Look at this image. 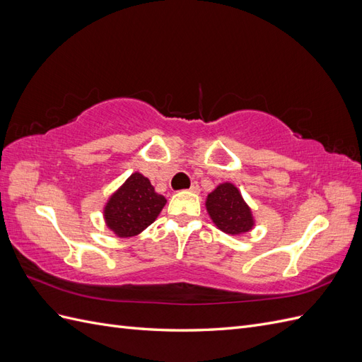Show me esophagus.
I'll return each instance as SVG.
<instances>
[{
  "label": "esophagus",
  "instance_id": "esophagus-1",
  "mask_svg": "<svg viewBox=\"0 0 362 362\" xmlns=\"http://www.w3.org/2000/svg\"><path fill=\"white\" fill-rule=\"evenodd\" d=\"M189 190L193 192V193H199V190H201V189H199V184H198V182H193L192 187H190Z\"/></svg>",
  "mask_w": 362,
  "mask_h": 362
}]
</instances>
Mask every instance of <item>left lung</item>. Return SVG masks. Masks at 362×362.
Here are the masks:
<instances>
[{
  "label": "left lung",
  "instance_id": "1",
  "mask_svg": "<svg viewBox=\"0 0 362 362\" xmlns=\"http://www.w3.org/2000/svg\"><path fill=\"white\" fill-rule=\"evenodd\" d=\"M206 210L218 229L226 234H243L254 226L249 206L233 184L225 182L208 194Z\"/></svg>",
  "mask_w": 362,
  "mask_h": 362
}]
</instances>
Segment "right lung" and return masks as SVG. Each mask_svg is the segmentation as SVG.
I'll return each instance as SVG.
<instances>
[{
	"label": "right lung",
	"instance_id": "obj_1",
	"mask_svg": "<svg viewBox=\"0 0 362 362\" xmlns=\"http://www.w3.org/2000/svg\"><path fill=\"white\" fill-rule=\"evenodd\" d=\"M164 204L148 178L133 173L105 205V221L119 237H133L156 221Z\"/></svg>",
	"mask_w": 362,
	"mask_h": 362
}]
</instances>
